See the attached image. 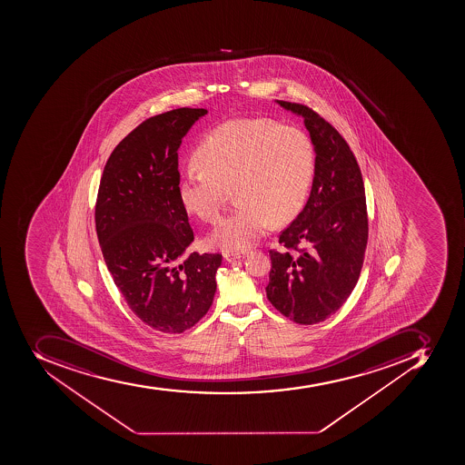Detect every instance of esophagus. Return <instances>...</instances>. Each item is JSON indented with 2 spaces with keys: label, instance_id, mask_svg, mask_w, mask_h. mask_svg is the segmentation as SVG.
<instances>
[{
  "label": "esophagus",
  "instance_id": "1",
  "mask_svg": "<svg viewBox=\"0 0 465 465\" xmlns=\"http://www.w3.org/2000/svg\"><path fill=\"white\" fill-rule=\"evenodd\" d=\"M242 257H246V253H232V252H227L223 253V259L231 263V262L240 261Z\"/></svg>",
  "mask_w": 465,
  "mask_h": 465
}]
</instances>
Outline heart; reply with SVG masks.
I'll return each mask as SVG.
<instances>
[{
  "label": "heart",
  "instance_id": "obj_1",
  "mask_svg": "<svg viewBox=\"0 0 465 465\" xmlns=\"http://www.w3.org/2000/svg\"><path fill=\"white\" fill-rule=\"evenodd\" d=\"M189 171L178 182L185 211L213 223L234 187L240 206L209 234L223 252L250 249L271 223L294 218L306 202L316 168V151L302 130L271 118H234L204 136Z\"/></svg>",
  "mask_w": 465,
  "mask_h": 465
}]
</instances>
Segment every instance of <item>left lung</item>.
<instances>
[{"mask_svg": "<svg viewBox=\"0 0 465 465\" xmlns=\"http://www.w3.org/2000/svg\"><path fill=\"white\" fill-rule=\"evenodd\" d=\"M276 104L304 118L316 168L306 206L281 232L282 252H269L266 295L283 316L313 325L332 316L359 281L369 237L364 183L354 153L328 121L302 104Z\"/></svg>", "mask_w": 465, "mask_h": 465, "instance_id": "left-lung-1", "label": "left lung"}]
</instances>
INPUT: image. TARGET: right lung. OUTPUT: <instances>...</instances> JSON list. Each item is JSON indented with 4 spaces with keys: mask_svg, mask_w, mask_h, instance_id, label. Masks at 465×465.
<instances>
[{
    "mask_svg": "<svg viewBox=\"0 0 465 465\" xmlns=\"http://www.w3.org/2000/svg\"><path fill=\"white\" fill-rule=\"evenodd\" d=\"M203 108H178L143 121L106 161L94 223L104 259L140 321L182 333L208 313L221 254L192 253L194 240L178 197V149Z\"/></svg>",
    "mask_w": 465,
    "mask_h": 465,
    "instance_id": "obj_1",
    "label": "right lung"
}]
</instances>
